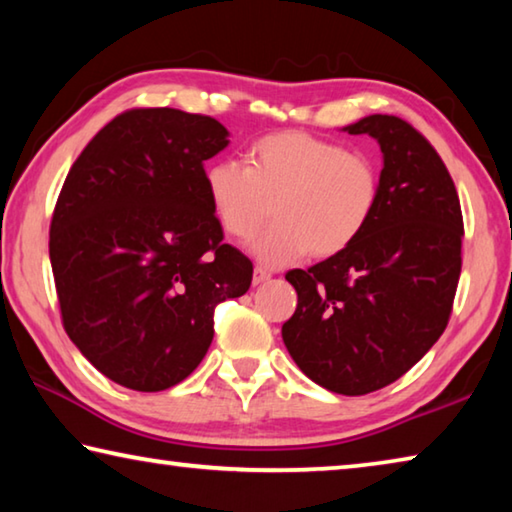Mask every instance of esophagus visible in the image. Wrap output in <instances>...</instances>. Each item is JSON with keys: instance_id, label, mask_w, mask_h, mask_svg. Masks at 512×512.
Segmentation results:
<instances>
[{"instance_id": "obj_1", "label": "esophagus", "mask_w": 512, "mask_h": 512, "mask_svg": "<svg viewBox=\"0 0 512 512\" xmlns=\"http://www.w3.org/2000/svg\"><path fill=\"white\" fill-rule=\"evenodd\" d=\"M266 280H271V271H266L262 266H255V273H253V284H262Z\"/></svg>"}]
</instances>
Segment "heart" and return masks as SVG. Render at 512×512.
<instances>
[{"label": "heart", "instance_id": "b5f03b06", "mask_svg": "<svg viewBox=\"0 0 512 512\" xmlns=\"http://www.w3.org/2000/svg\"><path fill=\"white\" fill-rule=\"evenodd\" d=\"M205 192L225 235L250 239L271 201L273 225L253 253L268 266L341 253L357 239L379 201L375 164L323 137L282 131L255 140L246 164L216 160L205 169Z\"/></svg>", "mask_w": 512, "mask_h": 512}]
</instances>
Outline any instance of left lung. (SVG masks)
I'll list each match as a JSON object with an SVG mask.
<instances>
[{"label":"left lung","mask_w":512,"mask_h":512,"mask_svg":"<svg viewBox=\"0 0 512 512\" xmlns=\"http://www.w3.org/2000/svg\"><path fill=\"white\" fill-rule=\"evenodd\" d=\"M343 131L379 142V201L348 248L287 273L298 307L282 339L318 386L366 395L400 379L445 332L463 214L445 162L409 121L370 115Z\"/></svg>","instance_id":"1"}]
</instances>
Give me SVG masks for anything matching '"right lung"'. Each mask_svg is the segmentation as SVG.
Segmentation results:
<instances>
[{"label":"right lung","instance_id":"1","mask_svg":"<svg viewBox=\"0 0 512 512\" xmlns=\"http://www.w3.org/2000/svg\"><path fill=\"white\" fill-rule=\"evenodd\" d=\"M228 146L207 115L133 108L92 137L69 169L49 230L69 339L119 386L155 393L203 361L214 309L253 282L223 244L203 162Z\"/></svg>","mask_w":512,"mask_h":512}]
</instances>
